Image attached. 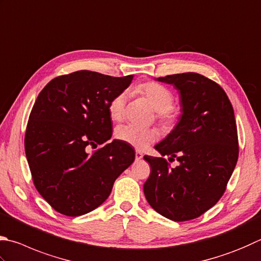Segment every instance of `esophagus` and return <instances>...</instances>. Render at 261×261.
Segmentation results:
<instances>
[{
	"instance_id": "1",
	"label": "esophagus",
	"mask_w": 261,
	"mask_h": 261,
	"mask_svg": "<svg viewBox=\"0 0 261 261\" xmlns=\"http://www.w3.org/2000/svg\"><path fill=\"white\" fill-rule=\"evenodd\" d=\"M142 158H143V154H142V152L136 151L135 152V160L136 161H140Z\"/></svg>"
}]
</instances>
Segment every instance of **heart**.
<instances>
[{"instance_id":"obj_1","label":"heart","mask_w":261,"mask_h":261,"mask_svg":"<svg viewBox=\"0 0 261 261\" xmlns=\"http://www.w3.org/2000/svg\"><path fill=\"white\" fill-rule=\"evenodd\" d=\"M136 94L149 102V105L158 112V119L165 125L174 122L177 118V112L173 108L174 94L169 88L154 82H147L135 87ZM128 94L127 92L118 93L108 107L109 116L114 121H120L125 117L126 102ZM117 139L128 144L136 150H145L153 142L159 139V132L155 128H139L133 125L121 126L117 129Z\"/></svg>"}]
</instances>
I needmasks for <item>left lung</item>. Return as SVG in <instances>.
<instances>
[{
	"label": "left lung",
	"instance_id": "8db88e82",
	"mask_svg": "<svg viewBox=\"0 0 261 261\" xmlns=\"http://www.w3.org/2000/svg\"><path fill=\"white\" fill-rule=\"evenodd\" d=\"M180 95L178 124L154 146L165 158L144 155L151 174L143 190L156 213L174 222L200 217L218 202L239 158L234 110L217 83L196 72L156 78Z\"/></svg>",
	"mask_w": 261,
	"mask_h": 261
}]
</instances>
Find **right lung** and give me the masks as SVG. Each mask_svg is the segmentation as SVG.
Returning a JSON list of instances; mask_svg holds the SVG:
<instances>
[{
    "label": "right lung",
    "mask_w": 261,
    "mask_h": 261,
    "mask_svg": "<svg viewBox=\"0 0 261 261\" xmlns=\"http://www.w3.org/2000/svg\"><path fill=\"white\" fill-rule=\"evenodd\" d=\"M133 75L111 77L80 70L56 77L29 115L24 151L34 185L51 207L77 217L96 209L135 159L134 149L111 139L108 107Z\"/></svg>",
    "instance_id": "add662e5"
}]
</instances>
